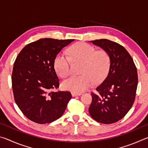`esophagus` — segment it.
<instances>
[{"label":"esophagus","instance_id":"obj_1","mask_svg":"<svg viewBox=\"0 0 148 148\" xmlns=\"http://www.w3.org/2000/svg\"><path fill=\"white\" fill-rule=\"evenodd\" d=\"M82 93H79V92H72V97H76V96H79V95H81Z\"/></svg>","mask_w":148,"mask_h":148}]
</instances>
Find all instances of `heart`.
I'll return each mask as SVG.
<instances>
[{
    "instance_id": "heart-1",
    "label": "heart",
    "mask_w": 148,
    "mask_h": 148,
    "mask_svg": "<svg viewBox=\"0 0 148 148\" xmlns=\"http://www.w3.org/2000/svg\"><path fill=\"white\" fill-rule=\"evenodd\" d=\"M71 60L82 62L81 76H72L64 79L62 86L64 89L80 92L91 86L93 82L99 83L108 73L111 59L105 50H97L86 42H78L69 49V57L58 54L54 61V66L61 77L68 76L71 71Z\"/></svg>"
}]
</instances>
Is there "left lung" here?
<instances>
[{
	"mask_svg": "<svg viewBox=\"0 0 148 148\" xmlns=\"http://www.w3.org/2000/svg\"><path fill=\"white\" fill-rule=\"evenodd\" d=\"M109 53V72L96 92H91L89 112L92 119L112 124L125 117L133 104L138 86V73L132 57L123 46L107 39L92 40Z\"/></svg>",
	"mask_w": 148,
	"mask_h": 148,
	"instance_id": "8db88e82",
	"label": "left lung"
}]
</instances>
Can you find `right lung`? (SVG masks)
<instances>
[{"label": "right lung", "mask_w": 148, "mask_h": 148, "mask_svg": "<svg viewBox=\"0 0 148 148\" xmlns=\"http://www.w3.org/2000/svg\"><path fill=\"white\" fill-rule=\"evenodd\" d=\"M74 40L41 38L25 46L14 62L12 84L14 100L22 113L39 124L62 116L72 98L59 88L54 61L61 50Z\"/></svg>", "instance_id": "1"}]
</instances>
